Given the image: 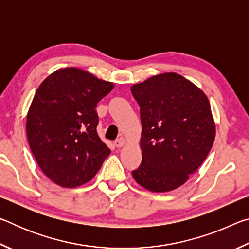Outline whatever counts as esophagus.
<instances>
[{
    "label": "esophagus",
    "mask_w": 249,
    "mask_h": 249,
    "mask_svg": "<svg viewBox=\"0 0 249 249\" xmlns=\"http://www.w3.org/2000/svg\"><path fill=\"white\" fill-rule=\"evenodd\" d=\"M114 145H115V147H117V148H121V147H123V146L126 145V141L124 140L123 137H121V138H119V140H116L114 142Z\"/></svg>",
    "instance_id": "obj_1"
}]
</instances>
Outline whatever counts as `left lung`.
Returning <instances> with one entry per match:
<instances>
[{
  "label": "left lung",
  "mask_w": 249,
  "mask_h": 249,
  "mask_svg": "<svg viewBox=\"0 0 249 249\" xmlns=\"http://www.w3.org/2000/svg\"><path fill=\"white\" fill-rule=\"evenodd\" d=\"M141 107L142 163L132 175L151 192L179 188L212 148L215 123L208 96L181 74L160 73L130 87Z\"/></svg>",
  "instance_id": "obj_1"
}]
</instances>
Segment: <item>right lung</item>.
I'll return each instance as SVG.
<instances>
[{"label":"right lung","mask_w":249,"mask_h":249,"mask_svg":"<svg viewBox=\"0 0 249 249\" xmlns=\"http://www.w3.org/2000/svg\"><path fill=\"white\" fill-rule=\"evenodd\" d=\"M114 84L69 67L49 74L27 113L26 133L41 171L58 185L89 182L111 154L101 141L95 107Z\"/></svg>","instance_id":"obj_1"}]
</instances>
